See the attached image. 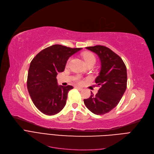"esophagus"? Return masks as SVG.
Returning a JSON list of instances; mask_svg holds the SVG:
<instances>
[{
    "label": "esophagus",
    "instance_id": "obj_1",
    "mask_svg": "<svg viewBox=\"0 0 154 154\" xmlns=\"http://www.w3.org/2000/svg\"><path fill=\"white\" fill-rule=\"evenodd\" d=\"M75 88L78 89V90H80V91L82 90V88H80V87H79V86H75Z\"/></svg>",
    "mask_w": 154,
    "mask_h": 154
}]
</instances>
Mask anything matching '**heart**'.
<instances>
[{
  "mask_svg": "<svg viewBox=\"0 0 154 154\" xmlns=\"http://www.w3.org/2000/svg\"><path fill=\"white\" fill-rule=\"evenodd\" d=\"M82 56H83L84 61H85V62L87 64L90 63H92V62L95 63V61H96V59H95V56H94L93 54L91 52H84ZM75 80L78 84H81L82 82L81 77L79 76L76 77Z\"/></svg>",
  "mask_w": 154,
  "mask_h": 154,
  "instance_id": "heart-1",
  "label": "heart"
}]
</instances>
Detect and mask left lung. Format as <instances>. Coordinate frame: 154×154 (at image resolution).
I'll return each instance as SVG.
<instances>
[{
	"instance_id": "1",
	"label": "left lung",
	"mask_w": 154,
	"mask_h": 154,
	"mask_svg": "<svg viewBox=\"0 0 154 154\" xmlns=\"http://www.w3.org/2000/svg\"><path fill=\"white\" fill-rule=\"evenodd\" d=\"M97 54L101 62V69L95 79L98 93L84 99L86 107L93 113L102 115L111 111L120 102L127 88V74L122 58L110 48L102 45L86 47Z\"/></svg>"
}]
</instances>
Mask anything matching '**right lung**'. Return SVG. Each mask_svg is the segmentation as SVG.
<instances>
[{
	"mask_svg": "<svg viewBox=\"0 0 154 154\" xmlns=\"http://www.w3.org/2000/svg\"><path fill=\"white\" fill-rule=\"evenodd\" d=\"M81 49L54 45L39 52L31 62L27 90L34 105L45 115H56L65 106L73 86H59L56 76L64 71L68 58Z\"/></svg>",
	"mask_w": 154,
	"mask_h": 154,
	"instance_id": "right-lung-1",
	"label": "right lung"
}]
</instances>
